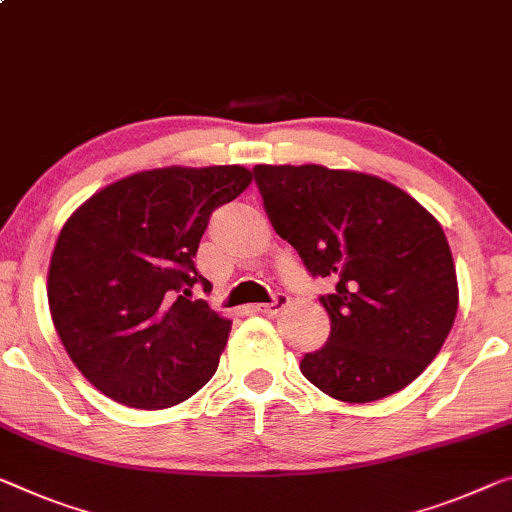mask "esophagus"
Masks as SVG:
<instances>
[{"label":"esophagus","instance_id":"esophagus-1","mask_svg":"<svg viewBox=\"0 0 512 512\" xmlns=\"http://www.w3.org/2000/svg\"><path fill=\"white\" fill-rule=\"evenodd\" d=\"M286 306H288V297L283 295V293H277V295H274L272 302L256 304L254 309H256L258 313H263V316H277V313L286 309Z\"/></svg>","mask_w":512,"mask_h":512}]
</instances>
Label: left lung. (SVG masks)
<instances>
[{"mask_svg": "<svg viewBox=\"0 0 512 512\" xmlns=\"http://www.w3.org/2000/svg\"><path fill=\"white\" fill-rule=\"evenodd\" d=\"M277 235L313 277L332 332L300 371L327 396L373 403L414 382L458 313V277L442 224L410 194L371 174L322 164H258Z\"/></svg>", "mask_w": 512, "mask_h": 512, "instance_id": "left-lung-1", "label": "left lung"}]
</instances>
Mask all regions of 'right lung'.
Wrapping results in <instances>:
<instances>
[{
	"label": "right lung",
	"mask_w": 512,
	"mask_h": 512,
	"mask_svg": "<svg viewBox=\"0 0 512 512\" xmlns=\"http://www.w3.org/2000/svg\"><path fill=\"white\" fill-rule=\"evenodd\" d=\"M240 164L137 171L66 219L47 272V302L68 357L125 407L167 410L217 371L231 320L203 300L194 267L212 210L251 185Z\"/></svg>",
	"instance_id": "right-lung-1"
}]
</instances>
